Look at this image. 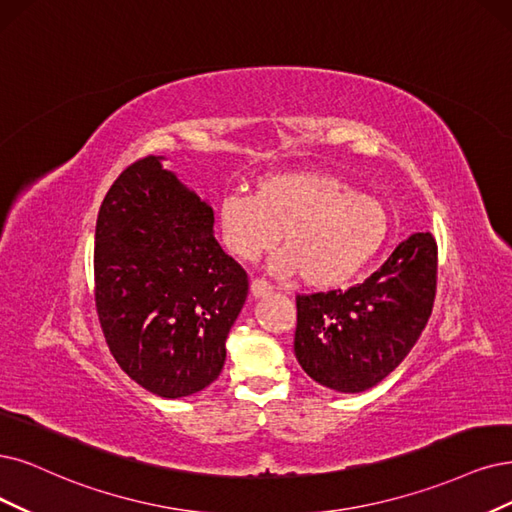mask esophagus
Instances as JSON below:
<instances>
[{
  "label": "esophagus",
  "mask_w": 512,
  "mask_h": 512,
  "mask_svg": "<svg viewBox=\"0 0 512 512\" xmlns=\"http://www.w3.org/2000/svg\"><path fill=\"white\" fill-rule=\"evenodd\" d=\"M270 293H272V285L268 280H263V278H253L251 280V295L253 297H266Z\"/></svg>",
  "instance_id": "obj_1"
}]
</instances>
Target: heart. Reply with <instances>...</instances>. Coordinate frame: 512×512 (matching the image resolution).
I'll list each match as a JSON object with an SVG mask.
<instances>
[{
	"label": "heart",
	"mask_w": 512,
	"mask_h": 512,
	"mask_svg": "<svg viewBox=\"0 0 512 512\" xmlns=\"http://www.w3.org/2000/svg\"><path fill=\"white\" fill-rule=\"evenodd\" d=\"M219 234L238 261H255L280 240L282 274L316 289L344 285L382 249L390 232L386 204L329 173L268 175L253 194L232 192L217 208Z\"/></svg>",
	"instance_id": "obj_1"
}]
</instances>
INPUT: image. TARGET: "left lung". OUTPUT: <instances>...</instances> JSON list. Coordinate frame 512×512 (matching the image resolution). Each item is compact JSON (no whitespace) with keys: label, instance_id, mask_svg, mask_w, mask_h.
Wrapping results in <instances>:
<instances>
[{"label":"left lung","instance_id":"8db88e82","mask_svg":"<svg viewBox=\"0 0 512 512\" xmlns=\"http://www.w3.org/2000/svg\"><path fill=\"white\" fill-rule=\"evenodd\" d=\"M437 268V240L418 232L361 285L297 295L295 356L301 369L337 392H365L382 382L428 323Z\"/></svg>","mask_w":512,"mask_h":512}]
</instances>
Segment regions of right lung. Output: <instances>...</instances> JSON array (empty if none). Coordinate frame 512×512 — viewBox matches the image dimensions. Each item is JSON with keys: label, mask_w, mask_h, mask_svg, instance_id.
Listing matches in <instances>:
<instances>
[{"label": "right lung", "mask_w": 512, "mask_h": 512, "mask_svg": "<svg viewBox=\"0 0 512 512\" xmlns=\"http://www.w3.org/2000/svg\"><path fill=\"white\" fill-rule=\"evenodd\" d=\"M213 208L160 158L113 181L94 232V306L122 371L162 399L213 384L249 276L213 236Z\"/></svg>", "instance_id": "add662e5"}]
</instances>
